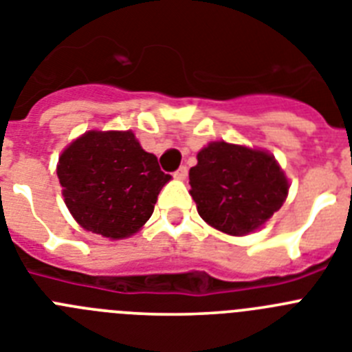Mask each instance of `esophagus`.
<instances>
[{
	"instance_id": "esophagus-1",
	"label": "esophagus",
	"mask_w": 352,
	"mask_h": 352,
	"mask_svg": "<svg viewBox=\"0 0 352 352\" xmlns=\"http://www.w3.org/2000/svg\"><path fill=\"white\" fill-rule=\"evenodd\" d=\"M186 174H188V169H186L185 166H182L178 170H176V173H174V178L185 179V178H186Z\"/></svg>"
}]
</instances>
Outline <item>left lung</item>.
<instances>
[{"label": "left lung", "mask_w": 352, "mask_h": 352, "mask_svg": "<svg viewBox=\"0 0 352 352\" xmlns=\"http://www.w3.org/2000/svg\"><path fill=\"white\" fill-rule=\"evenodd\" d=\"M188 178L201 219L231 236L259 229L280 210L289 192L273 155L223 141L199 151Z\"/></svg>", "instance_id": "obj_1"}]
</instances>
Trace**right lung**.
I'll list each match as a JSON object with an SVG mask.
<instances>
[{
    "label": "right lung",
    "instance_id": "obj_1",
    "mask_svg": "<svg viewBox=\"0 0 352 352\" xmlns=\"http://www.w3.org/2000/svg\"><path fill=\"white\" fill-rule=\"evenodd\" d=\"M58 178L65 204L80 227L121 239L144 226L170 176L130 130H89L61 153Z\"/></svg>",
    "mask_w": 352,
    "mask_h": 352
}]
</instances>
